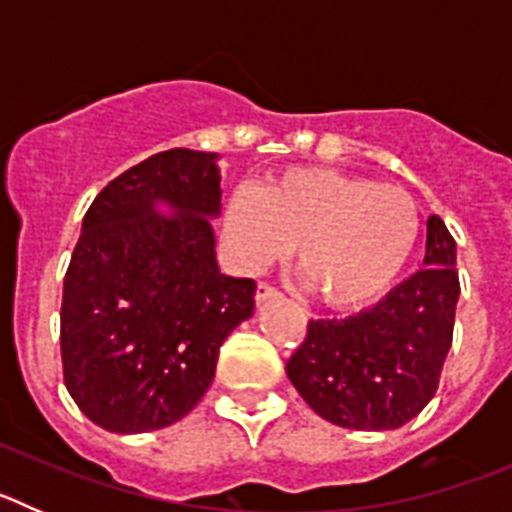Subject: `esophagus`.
Instances as JSON below:
<instances>
[{"mask_svg": "<svg viewBox=\"0 0 512 512\" xmlns=\"http://www.w3.org/2000/svg\"><path fill=\"white\" fill-rule=\"evenodd\" d=\"M279 292L274 287H271V284H266V282H261L259 287H256V305H264L266 300H274V297H277Z\"/></svg>", "mask_w": 512, "mask_h": 512, "instance_id": "34e87169", "label": "esophagus"}]
</instances>
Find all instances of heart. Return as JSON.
<instances>
[{
  "mask_svg": "<svg viewBox=\"0 0 512 512\" xmlns=\"http://www.w3.org/2000/svg\"><path fill=\"white\" fill-rule=\"evenodd\" d=\"M235 264L259 271L295 246L302 282L330 307L372 302L408 266L420 212L405 189L333 169H287L235 189L223 215Z\"/></svg>",
  "mask_w": 512,
  "mask_h": 512,
  "instance_id": "1",
  "label": "heart"
}]
</instances>
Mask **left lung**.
<instances>
[{"mask_svg":"<svg viewBox=\"0 0 512 512\" xmlns=\"http://www.w3.org/2000/svg\"><path fill=\"white\" fill-rule=\"evenodd\" d=\"M423 266L374 307L307 323L287 377L320 418L392 431L433 400L459 302L456 243L438 215L428 217Z\"/></svg>","mask_w":512,"mask_h":512,"instance_id":"8db88e82","label":"left lung"}]
</instances>
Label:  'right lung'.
Returning a JSON list of instances; mask_svg holds the SVG:
<instances>
[{
  "label": "right lung",
  "instance_id": "right-lung-1",
  "mask_svg": "<svg viewBox=\"0 0 512 512\" xmlns=\"http://www.w3.org/2000/svg\"><path fill=\"white\" fill-rule=\"evenodd\" d=\"M217 158L156 153L112 179L84 215L63 279V382L104 431L182 420L212 384L230 330L253 315L256 282L217 266Z\"/></svg>",
  "mask_w": 512,
  "mask_h": 512
}]
</instances>
